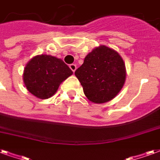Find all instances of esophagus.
Returning a JSON list of instances; mask_svg holds the SVG:
<instances>
[{"mask_svg": "<svg viewBox=\"0 0 160 160\" xmlns=\"http://www.w3.org/2000/svg\"><path fill=\"white\" fill-rule=\"evenodd\" d=\"M69 67H70L71 70L73 72H75V71L77 70V65H76V64H71Z\"/></svg>", "mask_w": 160, "mask_h": 160, "instance_id": "esophagus-1", "label": "esophagus"}]
</instances>
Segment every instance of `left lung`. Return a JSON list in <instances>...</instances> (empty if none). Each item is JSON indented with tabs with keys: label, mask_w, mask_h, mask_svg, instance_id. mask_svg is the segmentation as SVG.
<instances>
[{
	"label": "left lung",
	"mask_w": 160,
	"mask_h": 160,
	"mask_svg": "<svg viewBox=\"0 0 160 160\" xmlns=\"http://www.w3.org/2000/svg\"><path fill=\"white\" fill-rule=\"evenodd\" d=\"M88 100L104 104L112 100L123 88L127 70L116 50L99 45L88 53L75 72Z\"/></svg>",
	"instance_id": "left-lung-1"
}]
</instances>
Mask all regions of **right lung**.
Masks as SVG:
<instances>
[{"mask_svg": "<svg viewBox=\"0 0 160 160\" xmlns=\"http://www.w3.org/2000/svg\"><path fill=\"white\" fill-rule=\"evenodd\" d=\"M72 73L62 59L38 55L26 64L22 79L30 93L36 98L46 99L54 95L60 84Z\"/></svg>", "mask_w": 160, "mask_h": 160, "instance_id": "obj_1", "label": "right lung"}]
</instances>
